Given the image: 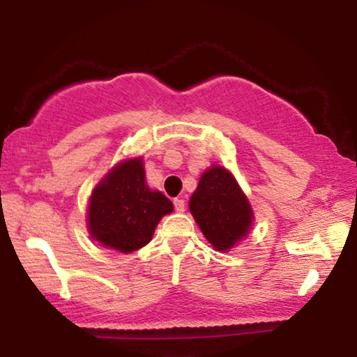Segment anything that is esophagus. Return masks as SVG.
<instances>
[{
    "label": "esophagus",
    "mask_w": 357,
    "mask_h": 357,
    "mask_svg": "<svg viewBox=\"0 0 357 357\" xmlns=\"http://www.w3.org/2000/svg\"><path fill=\"white\" fill-rule=\"evenodd\" d=\"M174 210L178 213H183L184 210H186V203H184V199L181 198H174Z\"/></svg>",
    "instance_id": "1"
}]
</instances>
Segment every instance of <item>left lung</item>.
Masks as SVG:
<instances>
[{
  "mask_svg": "<svg viewBox=\"0 0 357 357\" xmlns=\"http://www.w3.org/2000/svg\"><path fill=\"white\" fill-rule=\"evenodd\" d=\"M190 211L213 248L230 252L247 238L255 221L252 204L227 167L213 165L199 178Z\"/></svg>",
  "mask_w": 357,
  "mask_h": 357,
  "instance_id": "8db88e82",
  "label": "left lung"
}]
</instances>
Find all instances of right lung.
Listing matches in <instances>:
<instances>
[{"instance_id":"add662e5","label":"right lung","mask_w":357,"mask_h":357,"mask_svg":"<svg viewBox=\"0 0 357 357\" xmlns=\"http://www.w3.org/2000/svg\"><path fill=\"white\" fill-rule=\"evenodd\" d=\"M174 206L161 191L146 183L142 158L117 162L89 199L87 230L102 247L130 253L153 238L155 227Z\"/></svg>"}]
</instances>
